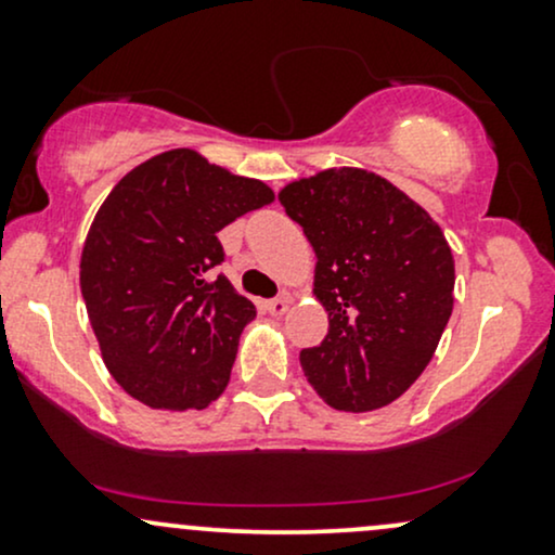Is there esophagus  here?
I'll use <instances>...</instances> for the list:
<instances>
[{
	"mask_svg": "<svg viewBox=\"0 0 555 555\" xmlns=\"http://www.w3.org/2000/svg\"><path fill=\"white\" fill-rule=\"evenodd\" d=\"M266 310H269L271 315H284L286 310H289V297L282 295V297H273L266 302Z\"/></svg>",
	"mask_w": 555,
	"mask_h": 555,
	"instance_id": "1",
	"label": "esophagus"
}]
</instances>
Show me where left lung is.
Returning <instances> with one entry per match:
<instances>
[{
	"instance_id": "1",
	"label": "left lung",
	"mask_w": 555,
	"mask_h": 555,
	"mask_svg": "<svg viewBox=\"0 0 555 555\" xmlns=\"http://www.w3.org/2000/svg\"><path fill=\"white\" fill-rule=\"evenodd\" d=\"M315 250L328 334L299 352L328 406L391 404L428 367L454 308V256L441 227L384 177L328 169L279 193Z\"/></svg>"
}]
</instances>
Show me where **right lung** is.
<instances>
[{"label":"right lung","instance_id":"1","mask_svg":"<svg viewBox=\"0 0 555 555\" xmlns=\"http://www.w3.org/2000/svg\"><path fill=\"white\" fill-rule=\"evenodd\" d=\"M271 188L177 149L114 184L80 258V289L106 367L154 410H203L229 384L256 305L224 273L216 234L269 206Z\"/></svg>","mask_w":555,"mask_h":555}]
</instances>
